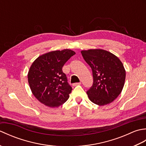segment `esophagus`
Here are the masks:
<instances>
[{
    "instance_id": "34e87169",
    "label": "esophagus",
    "mask_w": 146,
    "mask_h": 146,
    "mask_svg": "<svg viewBox=\"0 0 146 146\" xmlns=\"http://www.w3.org/2000/svg\"><path fill=\"white\" fill-rule=\"evenodd\" d=\"M82 83H81V82H80V83H73V84L72 85L73 86H77V85H81Z\"/></svg>"
}]
</instances>
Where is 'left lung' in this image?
<instances>
[{
	"label": "left lung",
	"mask_w": 146,
	"mask_h": 146,
	"mask_svg": "<svg viewBox=\"0 0 146 146\" xmlns=\"http://www.w3.org/2000/svg\"><path fill=\"white\" fill-rule=\"evenodd\" d=\"M85 61L91 67L94 77L92 87L86 92L93 103L100 106L112 102L124 86L125 70L119 58L101 49L81 51Z\"/></svg>",
	"instance_id": "left-lung-1"
}]
</instances>
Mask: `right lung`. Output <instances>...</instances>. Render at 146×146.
<instances>
[{
    "label": "right lung",
    "mask_w": 146,
    "mask_h": 146,
    "mask_svg": "<svg viewBox=\"0 0 146 146\" xmlns=\"http://www.w3.org/2000/svg\"><path fill=\"white\" fill-rule=\"evenodd\" d=\"M75 54L71 49L48 52L36 59L31 66L27 78L34 96L49 107H58L70 97L72 90L62 68Z\"/></svg>",
    "instance_id": "right-lung-1"
}]
</instances>
